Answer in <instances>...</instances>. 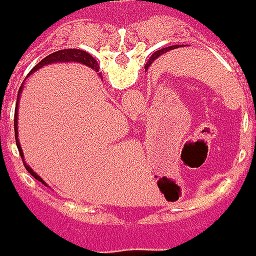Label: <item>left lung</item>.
<instances>
[{
  "label": "left lung",
  "instance_id": "obj_1",
  "mask_svg": "<svg viewBox=\"0 0 256 256\" xmlns=\"http://www.w3.org/2000/svg\"><path fill=\"white\" fill-rule=\"evenodd\" d=\"M172 48H173V47H166V48H160V50L154 51V52H153V56H152V57H150L149 64H146V67H149L150 64H152V62H154V60H156V58H159V57H160L162 54H164V52H166V51L172 50Z\"/></svg>",
  "mask_w": 256,
  "mask_h": 256
}]
</instances>
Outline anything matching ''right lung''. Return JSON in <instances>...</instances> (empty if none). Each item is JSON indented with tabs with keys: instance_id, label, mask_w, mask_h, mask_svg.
<instances>
[{
	"instance_id": "add662e5",
	"label": "right lung",
	"mask_w": 256,
	"mask_h": 256,
	"mask_svg": "<svg viewBox=\"0 0 256 256\" xmlns=\"http://www.w3.org/2000/svg\"><path fill=\"white\" fill-rule=\"evenodd\" d=\"M82 62V64H86V66H88V67H92V68H94L96 66H97V62L96 60L88 54V52H86L83 50H74V48H68V50H60V51H56V52H52L50 56H47L46 58H42L41 62L32 68V72H36V70H38L41 68L42 66H46V64H51V62ZM97 70V68H96ZM30 72V74H31ZM21 92V90H20ZM14 130H16V142H17V148L18 152H20V154H21V158H22V150L20 148V142H18V133H17V110H16V114H14ZM24 162V159H22ZM24 166H26V169H27V172L31 174V176H34L37 180L40 182H42V179L40 178L37 173H34V170L26 164V162H24ZM44 184V182H42Z\"/></svg>"
}]
</instances>
